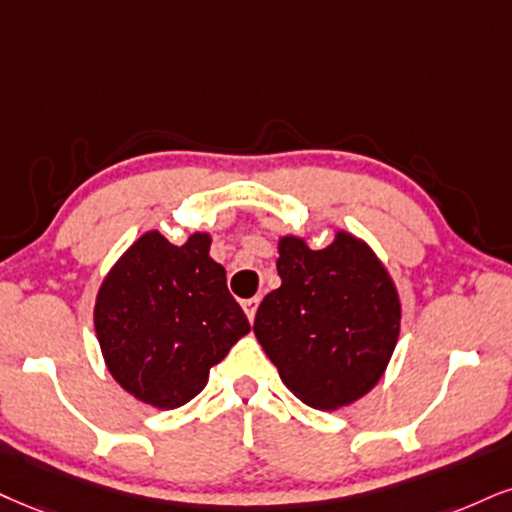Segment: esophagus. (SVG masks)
I'll list each match as a JSON object with an SVG mask.
<instances>
[{"instance_id":"34e87169","label":"esophagus","mask_w":512,"mask_h":512,"mask_svg":"<svg viewBox=\"0 0 512 512\" xmlns=\"http://www.w3.org/2000/svg\"><path fill=\"white\" fill-rule=\"evenodd\" d=\"M258 304H261V299H258V296H254V299H246V301H242V308H244L246 318H249V323H254Z\"/></svg>"}]
</instances>
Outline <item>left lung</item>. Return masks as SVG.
Listing matches in <instances>:
<instances>
[{
    "instance_id": "obj_1",
    "label": "left lung",
    "mask_w": 512,
    "mask_h": 512,
    "mask_svg": "<svg viewBox=\"0 0 512 512\" xmlns=\"http://www.w3.org/2000/svg\"><path fill=\"white\" fill-rule=\"evenodd\" d=\"M277 251L282 285L258 306V344L306 406H349L380 382L399 342L394 280L375 251L344 230L325 249L285 235Z\"/></svg>"
}]
</instances>
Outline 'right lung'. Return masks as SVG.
<instances>
[{"label": "right lung", "mask_w": 512, "mask_h": 512, "mask_svg": "<svg viewBox=\"0 0 512 512\" xmlns=\"http://www.w3.org/2000/svg\"><path fill=\"white\" fill-rule=\"evenodd\" d=\"M208 249V232L178 246L149 230L97 292L94 330L106 368L128 394L159 410L192 401L208 370L251 330Z\"/></svg>", "instance_id": "1"}]
</instances>
